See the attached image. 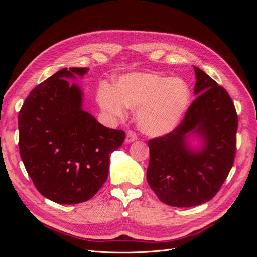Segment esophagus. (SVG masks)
Instances as JSON below:
<instances>
[{"label":"esophagus","instance_id":"obj_1","mask_svg":"<svg viewBox=\"0 0 257 257\" xmlns=\"http://www.w3.org/2000/svg\"><path fill=\"white\" fill-rule=\"evenodd\" d=\"M137 139V135L134 133L133 131H128L126 133V138H125V142L126 143H133Z\"/></svg>","mask_w":257,"mask_h":257}]
</instances>
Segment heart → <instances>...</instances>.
Instances as JSON below:
<instances>
[{
  "mask_svg": "<svg viewBox=\"0 0 257 257\" xmlns=\"http://www.w3.org/2000/svg\"><path fill=\"white\" fill-rule=\"evenodd\" d=\"M191 91L180 78L152 73H130L116 80L113 89L102 87L97 103L106 113L119 119L126 107L136 110V122L145 134L159 137L174 131L188 110Z\"/></svg>",
  "mask_w": 257,
  "mask_h": 257,
  "instance_id": "b5f03b06",
  "label": "heart"
}]
</instances>
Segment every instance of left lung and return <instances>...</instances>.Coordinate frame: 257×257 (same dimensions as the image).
Wrapping results in <instances>:
<instances>
[{
	"label": "left lung",
	"instance_id": "8db88e82",
	"mask_svg": "<svg viewBox=\"0 0 257 257\" xmlns=\"http://www.w3.org/2000/svg\"><path fill=\"white\" fill-rule=\"evenodd\" d=\"M196 98L170 133L150 139L147 181L166 205L189 208L209 201L234 164L238 116L224 88L194 66ZM193 137L201 146L191 145Z\"/></svg>",
	"mask_w": 257,
	"mask_h": 257
}]
</instances>
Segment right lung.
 <instances>
[{"mask_svg": "<svg viewBox=\"0 0 257 257\" xmlns=\"http://www.w3.org/2000/svg\"><path fill=\"white\" fill-rule=\"evenodd\" d=\"M87 67L60 69L34 88L18 115L19 151L35 188L54 203L74 205L92 198L109 172L110 154L125 138L82 109L83 93L69 83Z\"/></svg>", "mask_w": 257, "mask_h": 257, "instance_id": "right-lung-1", "label": "right lung"}]
</instances>
